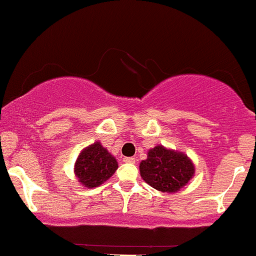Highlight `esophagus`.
<instances>
[{
    "mask_svg": "<svg viewBox=\"0 0 256 256\" xmlns=\"http://www.w3.org/2000/svg\"><path fill=\"white\" fill-rule=\"evenodd\" d=\"M124 162L126 164H134L136 162V160H134V158H124Z\"/></svg>",
    "mask_w": 256,
    "mask_h": 256,
    "instance_id": "obj_1",
    "label": "esophagus"
}]
</instances>
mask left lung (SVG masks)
<instances>
[{
  "mask_svg": "<svg viewBox=\"0 0 256 256\" xmlns=\"http://www.w3.org/2000/svg\"><path fill=\"white\" fill-rule=\"evenodd\" d=\"M140 172L143 180L158 192H177L192 178L195 167L183 152L156 146L140 164Z\"/></svg>",
  "mask_w": 256,
  "mask_h": 256,
  "instance_id": "8db88e82",
  "label": "left lung"
}]
</instances>
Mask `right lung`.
Listing matches in <instances>:
<instances>
[{"mask_svg":"<svg viewBox=\"0 0 256 256\" xmlns=\"http://www.w3.org/2000/svg\"><path fill=\"white\" fill-rule=\"evenodd\" d=\"M118 168L116 158L100 142L82 150L74 164V173L79 183L86 188H96L110 179Z\"/></svg>","mask_w":256,"mask_h":256,"instance_id":"right-lung-1","label":"right lung"}]
</instances>
